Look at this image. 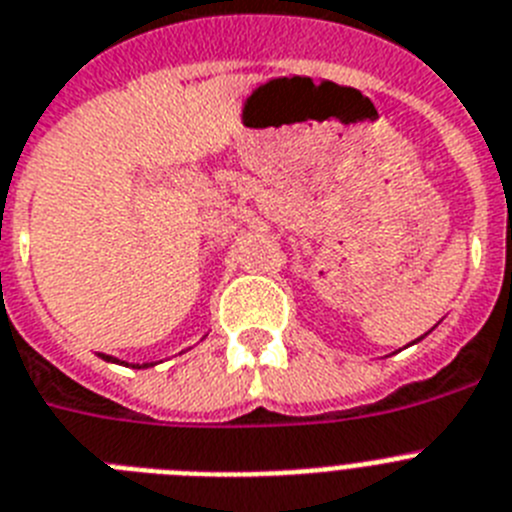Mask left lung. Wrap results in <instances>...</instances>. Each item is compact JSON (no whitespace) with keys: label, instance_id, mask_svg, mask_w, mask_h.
Segmentation results:
<instances>
[{"label":"left lung","instance_id":"1","mask_svg":"<svg viewBox=\"0 0 512 512\" xmlns=\"http://www.w3.org/2000/svg\"><path fill=\"white\" fill-rule=\"evenodd\" d=\"M419 339H422V336H419Z\"/></svg>","mask_w":512,"mask_h":512}]
</instances>
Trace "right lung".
<instances>
[{
	"instance_id": "right-lung-1",
	"label": "right lung",
	"mask_w": 512,
	"mask_h": 512,
	"mask_svg": "<svg viewBox=\"0 0 512 512\" xmlns=\"http://www.w3.org/2000/svg\"><path fill=\"white\" fill-rule=\"evenodd\" d=\"M100 360H106V362H116V365H129V362H121L119 357H111V355H103V352H100ZM152 365H157V362H142V365H139V362H134V365H131V368L134 370H144V368H152Z\"/></svg>"
}]
</instances>
